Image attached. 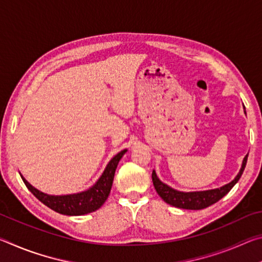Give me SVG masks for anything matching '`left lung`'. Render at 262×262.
<instances>
[{
    "instance_id": "1",
    "label": "left lung",
    "mask_w": 262,
    "mask_h": 262,
    "mask_svg": "<svg viewBox=\"0 0 262 262\" xmlns=\"http://www.w3.org/2000/svg\"><path fill=\"white\" fill-rule=\"evenodd\" d=\"M247 162V155L244 158L243 165L241 171H239L238 176L232 180L231 183L224 185L223 187L210 189V190H203V192H190V193H184L176 190L173 188L168 187L167 185L163 184L161 180L157 178L156 172L152 171V183L155 186V189L164 201L168 205L174 206L177 208H183V209H192V210H199L205 209V208L214 205L219 200H221L224 195H227L237 181L241 179L244 170H245Z\"/></svg>"
}]
</instances>
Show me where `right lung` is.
Returning a JSON list of instances; mask_svg holds the SVG:
<instances>
[{
  "label": "right lung",
  "mask_w": 262,
  "mask_h": 262,
  "mask_svg": "<svg viewBox=\"0 0 262 262\" xmlns=\"http://www.w3.org/2000/svg\"><path fill=\"white\" fill-rule=\"evenodd\" d=\"M127 150H122L118 155L111 159V162L106 166L104 173L101 174L99 180L89 188L85 192L78 193V194H72V195H61V196H54V195H47L38 189L32 187L28 181H26L23 177L24 184L26 187L30 189L39 201H41L43 205H46L48 208H51L56 212H60L62 215H69V216H79L85 215L89 212H92L104 205L106 199L108 198V194L111 192V187H112L115 168L118 166V163L120 161Z\"/></svg>",
  "instance_id": "1"
}]
</instances>
